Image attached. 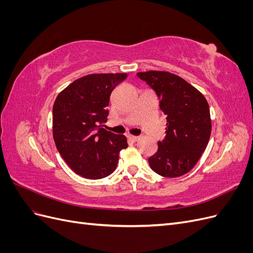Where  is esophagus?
I'll return each mask as SVG.
<instances>
[{"label": "esophagus", "mask_w": 253, "mask_h": 253, "mask_svg": "<svg viewBox=\"0 0 253 253\" xmlns=\"http://www.w3.org/2000/svg\"><path fill=\"white\" fill-rule=\"evenodd\" d=\"M127 138L131 140L132 142H136V141H138L139 139H140V137L139 136H133V135H128V137Z\"/></svg>", "instance_id": "esophagus-1"}]
</instances>
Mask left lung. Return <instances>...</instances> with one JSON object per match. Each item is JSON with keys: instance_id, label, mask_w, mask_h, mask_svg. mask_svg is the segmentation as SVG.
I'll use <instances>...</instances> for the list:
<instances>
[{"instance_id": "8db88e82", "label": "left lung", "mask_w": 253, "mask_h": 253, "mask_svg": "<svg viewBox=\"0 0 253 253\" xmlns=\"http://www.w3.org/2000/svg\"><path fill=\"white\" fill-rule=\"evenodd\" d=\"M137 77L155 91L167 119L166 137L157 142L149 165L164 177H178L196 165L209 142V104L200 90L174 74L150 71Z\"/></svg>"}]
</instances>
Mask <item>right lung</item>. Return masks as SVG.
Here are the masks:
<instances>
[{"label": "right lung", "instance_id": "obj_1", "mask_svg": "<svg viewBox=\"0 0 253 253\" xmlns=\"http://www.w3.org/2000/svg\"><path fill=\"white\" fill-rule=\"evenodd\" d=\"M126 74H91L75 80L56 98L52 135L60 155L82 177L100 179L114 172L126 136L102 126L113 89Z\"/></svg>", "mask_w": 253, "mask_h": 253}]
</instances>
